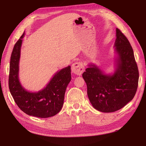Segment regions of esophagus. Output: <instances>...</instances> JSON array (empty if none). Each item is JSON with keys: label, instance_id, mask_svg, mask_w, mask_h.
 <instances>
[{"label": "esophagus", "instance_id": "34e87169", "mask_svg": "<svg viewBox=\"0 0 146 146\" xmlns=\"http://www.w3.org/2000/svg\"><path fill=\"white\" fill-rule=\"evenodd\" d=\"M72 72L77 75H81L84 70H85V67H84L83 63L80 61H77L72 64Z\"/></svg>", "mask_w": 146, "mask_h": 146}]
</instances>
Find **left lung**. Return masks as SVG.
Wrapping results in <instances>:
<instances>
[{"label": "left lung", "instance_id": "obj_1", "mask_svg": "<svg viewBox=\"0 0 146 146\" xmlns=\"http://www.w3.org/2000/svg\"><path fill=\"white\" fill-rule=\"evenodd\" d=\"M116 36L114 47L118 57L114 73L105 74L96 65L90 64L82 74L90 103L103 112L123 108L134 97L139 83V69L131 45L118 28Z\"/></svg>", "mask_w": 146, "mask_h": 146}]
</instances>
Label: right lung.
<instances>
[{"instance_id":"1","label":"right lung","mask_w":146,"mask_h":146,"mask_svg":"<svg viewBox=\"0 0 146 146\" xmlns=\"http://www.w3.org/2000/svg\"><path fill=\"white\" fill-rule=\"evenodd\" d=\"M24 34L15 44L10 61L9 88L15 103L25 113L36 117L48 118L58 113L62 108L65 92L71 80L70 66L57 72L44 89L30 92L19 81V62L21 47Z\"/></svg>"}]
</instances>
